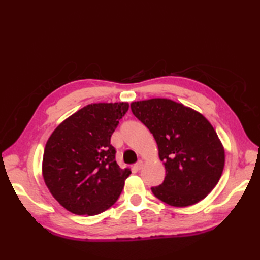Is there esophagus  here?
Masks as SVG:
<instances>
[{
  "label": "esophagus",
  "instance_id": "esophagus-1",
  "mask_svg": "<svg viewBox=\"0 0 260 260\" xmlns=\"http://www.w3.org/2000/svg\"><path fill=\"white\" fill-rule=\"evenodd\" d=\"M134 170H136V171H140L142 168H143V162L142 161H140V162H137L136 164H134Z\"/></svg>",
  "mask_w": 260,
  "mask_h": 260
}]
</instances>
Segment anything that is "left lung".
<instances>
[{"label": "left lung", "instance_id": "1", "mask_svg": "<svg viewBox=\"0 0 260 260\" xmlns=\"http://www.w3.org/2000/svg\"><path fill=\"white\" fill-rule=\"evenodd\" d=\"M135 117L156 141L167 175L153 194L173 207L206 198L221 178L224 148L209 120L197 110L167 98L131 104Z\"/></svg>", "mask_w": 260, "mask_h": 260}]
</instances>
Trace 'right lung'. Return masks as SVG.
<instances>
[{
	"instance_id": "obj_1",
	"label": "right lung",
	"mask_w": 260,
	"mask_h": 260,
	"mask_svg": "<svg viewBox=\"0 0 260 260\" xmlns=\"http://www.w3.org/2000/svg\"><path fill=\"white\" fill-rule=\"evenodd\" d=\"M128 107V103L87 105L49 137L42 175L53 198L68 211L95 215L117 201L131 170L116 163L110 137Z\"/></svg>"
}]
</instances>
